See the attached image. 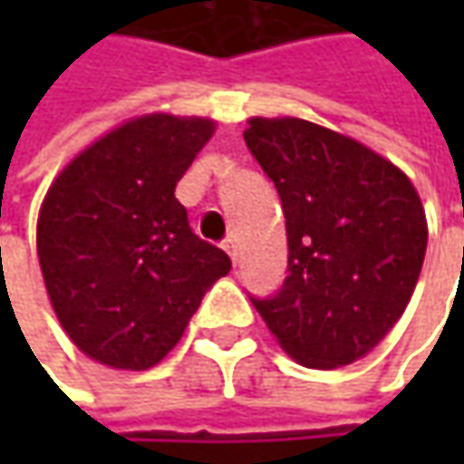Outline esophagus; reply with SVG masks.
I'll return each mask as SVG.
<instances>
[{"instance_id":"34e87169","label":"esophagus","mask_w":464,"mask_h":464,"mask_svg":"<svg viewBox=\"0 0 464 464\" xmlns=\"http://www.w3.org/2000/svg\"><path fill=\"white\" fill-rule=\"evenodd\" d=\"M222 247H224V253H227V256L232 258V263H237V242L229 237V240L222 242Z\"/></svg>"}]
</instances>
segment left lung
I'll list each match as a JSON object with an SVG mask.
<instances>
[{
    "instance_id": "left-lung-1",
    "label": "left lung",
    "mask_w": 464,
    "mask_h": 464,
    "mask_svg": "<svg viewBox=\"0 0 464 464\" xmlns=\"http://www.w3.org/2000/svg\"><path fill=\"white\" fill-rule=\"evenodd\" d=\"M245 141L274 180L289 276L256 310L296 364L366 356L408 307L429 242L420 196L398 165L304 118H250Z\"/></svg>"
}]
</instances>
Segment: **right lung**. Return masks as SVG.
<instances>
[{
  "mask_svg": "<svg viewBox=\"0 0 464 464\" xmlns=\"http://www.w3.org/2000/svg\"><path fill=\"white\" fill-rule=\"evenodd\" d=\"M217 131L201 116L147 113L84 147L45 193L38 260L69 341L98 364L144 372L183 338L227 253L188 227L175 186Z\"/></svg>",
  "mask_w": 464,
  "mask_h": 464,
  "instance_id": "right-lung-1",
  "label": "right lung"
}]
</instances>
